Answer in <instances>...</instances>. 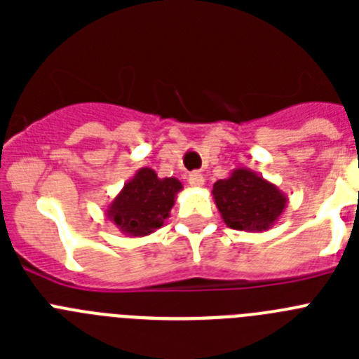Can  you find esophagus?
Returning a JSON list of instances; mask_svg holds the SVG:
<instances>
[{"instance_id":"esophagus-1","label":"esophagus","mask_w":359,"mask_h":359,"mask_svg":"<svg viewBox=\"0 0 359 359\" xmlns=\"http://www.w3.org/2000/svg\"><path fill=\"white\" fill-rule=\"evenodd\" d=\"M189 183L192 187H196V189H199V187L205 185V177H203V174L199 172H192L189 176Z\"/></svg>"}]
</instances>
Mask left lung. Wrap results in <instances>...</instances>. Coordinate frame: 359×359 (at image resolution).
<instances>
[{
	"mask_svg": "<svg viewBox=\"0 0 359 359\" xmlns=\"http://www.w3.org/2000/svg\"><path fill=\"white\" fill-rule=\"evenodd\" d=\"M215 207L226 226L241 231H266L280 219L287 196L246 167H239L212 189Z\"/></svg>",
	"mask_w": 359,
	"mask_h": 359,
	"instance_id": "8db88e82",
	"label": "left lung"
}]
</instances>
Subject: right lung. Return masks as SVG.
I'll return each instance as SVG.
<instances>
[{"mask_svg": "<svg viewBox=\"0 0 359 359\" xmlns=\"http://www.w3.org/2000/svg\"><path fill=\"white\" fill-rule=\"evenodd\" d=\"M182 189L177 177H158L156 170L142 167L123 183L106 208V215L126 236H149L163 226Z\"/></svg>", "mask_w": 359, "mask_h": 359, "instance_id": "obj_1", "label": "right lung"}]
</instances>
